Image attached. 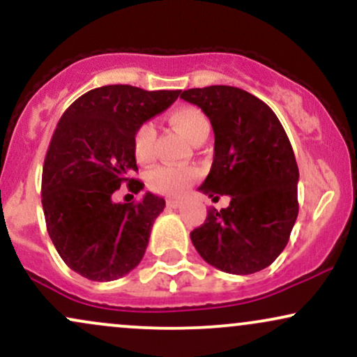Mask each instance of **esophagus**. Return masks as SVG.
Wrapping results in <instances>:
<instances>
[{"instance_id": "1", "label": "esophagus", "mask_w": 357, "mask_h": 357, "mask_svg": "<svg viewBox=\"0 0 357 357\" xmlns=\"http://www.w3.org/2000/svg\"><path fill=\"white\" fill-rule=\"evenodd\" d=\"M167 206L181 208L183 206V202H181V199H167Z\"/></svg>"}]
</instances>
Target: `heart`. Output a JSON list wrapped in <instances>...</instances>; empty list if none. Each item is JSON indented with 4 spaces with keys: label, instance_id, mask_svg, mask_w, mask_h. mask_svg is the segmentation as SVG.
Instances as JSON below:
<instances>
[{
    "label": "heart",
    "instance_id": "b5f03b06",
    "mask_svg": "<svg viewBox=\"0 0 357 357\" xmlns=\"http://www.w3.org/2000/svg\"><path fill=\"white\" fill-rule=\"evenodd\" d=\"M169 122L179 132L186 136L191 144L199 146L206 141L210 134L211 124L210 119L202 109L184 105L176 109L169 116ZM154 144H155V127L153 122H144L136 129L132 137V151L139 162L146 165L154 159ZM192 178L191 169H181V167L159 166L147 176V183L154 191L165 192V195H181L188 190Z\"/></svg>",
    "mask_w": 357,
    "mask_h": 357
}]
</instances>
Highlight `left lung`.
I'll return each mask as SVG.
<instances>
[{
	"instance_id": "obj_1",
	"label": "left lung",
	"mask_w": 357,
	"mask_h": 357,
	"mask_svg": "<svg viewBox=\"0 0 357 357\" xmlns=\"http://www.w3.org/2000/svg\"><path fill=\"white\" fill-rule=\"evenodd\" d=\"M181 99L198 105L215 132L210 174L199 191L230 196L228 208L208 211L190 233L204 261L235 275L267 268L284 252L298 215V167L273 110L230 85L190 89Z\"/></svg>"
}]
</instances>
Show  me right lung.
I'll use <instances>...</instances> for the list:
<instances>
[{"instance_id": "1", "label": "right lung", "mask_w": 357, "mask_h": 357, "mask_svg": "<svg viewBox=\"0 0 357 357\" xmlns=\"http://www.w3.org/2000/svg\"><path fill=\"white\" fill-rule=\"evenodd\" d=\"M179 93L105 85L79 97L56 124L43 165L42 204L56 252L79 275L116 280L144 257L166 202L146 192L139 203H114L112 195L122 183L132 192L144 188L132 178L134 132Z\"/></svg>"}]
</instances>
